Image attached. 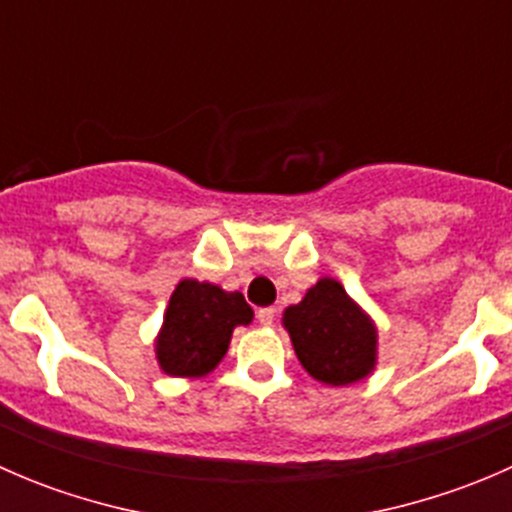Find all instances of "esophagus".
I'll list each match as a JSON object with an SVG mask.
<instances>
[{
	"label": "esophagus",
	"mask_w": 512,
	"mask_h": 512,
	"mask_svg": "<svg viewBox=\"0 0 512 512\" xmlns=\"http://www.w3.org/2000/svg\"><path fill=\"white\" fill-rule=\"evenodd\" d=\"M275 317H277V309L275 307L257 309V322H260L262 327H270V324L275 322Z\"/></svg>",
	"instance_id": "obj_1"
}]
</instances>
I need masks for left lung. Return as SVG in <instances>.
I'll return each mask as SVG.
<instances>
[{
    "label": "left lung",
    "instance_id": "left-lung-1",
    "mask_svg": "<svg viewBox=\"0 0 512 512\" xmlns=\"http://www.w3.org/2000/svg\"><path fill=\"white\" fill-rule=\"evenodd\" d=\"M282 324L299 364L322 384L347 386L374 371V322L332 277H322L302 302L287 307Z\"/></svg>",
    "mask_w": 512,
    "mask_h": 512
}]
</instances>
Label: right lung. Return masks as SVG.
I'll list each match as a JSON object with an SVG mask.
<instances>
[{
	"instance_id": "obj_1",
	"label": "right lung",
	"mask_w": 512,
	"mask_h": 512,
	"mask_svg": "<svg viewBox=\"0 0 512 512\" xmlns=\"http://www.w3.org/2000/svg\"><path fill=\"white\" fill-rule=\"evenodd\" d=\"M252 322V307L240 292L198 280L178 282L160 327L156 356L165 374H210L230 347L232 329Z\"/></svg>"
}]
</instances>
